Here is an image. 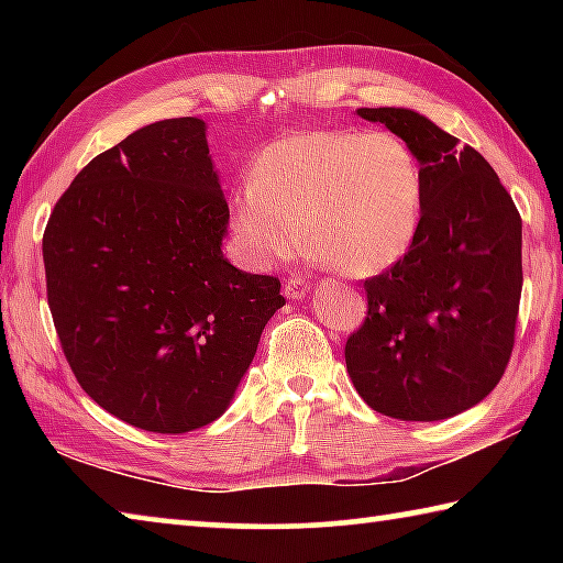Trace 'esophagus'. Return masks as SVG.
<instances>
[{
  "instance_id": "34e87169",
  "label": "esophagus",
  "mask_w": 563,
  "mask_h": 563,
  "mask_svg": "<svg viewBox=\"0 0 563 563\" xmlns=\"http://www.w3.org/2000/svg\"><path fill=\"white\" fill-rule=\"evenodd\" d=\"M310 290V283L302 278V275H290L288 280L283 285V292L285 298H292V300H302L305 292Z\"/></svg>"
}]
</instances>
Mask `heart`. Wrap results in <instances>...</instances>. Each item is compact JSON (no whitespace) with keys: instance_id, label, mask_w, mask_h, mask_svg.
Returning <instances> with one entry per match:
<instances>
[{"instance_id":"1","label":"heart","mask_w":563,"mask_h":563,"mask_svg":"<svg viewBox=\"0 0 563 563\" xmlns=\"http://www.w3.org/2000/svg\"><path fill=\"white\" fill-rule=\"evenodd\" d=\"M228 211L253 268L295 258L308 233L332 268L367 278L393 268L415 243L422 174L395 133L300 131L261 148Z\"/></svg>"}]
</instances>
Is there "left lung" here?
<instances>
[{
    "instance_id": "1",
    "label": "left lung",
    "mask_w": 563,
    "mask_h": 563,
    "mask_svg": "<svg viewBox=\"0 0 563 563\" xmlns=\"http://www.w3.org/2000/svg\"><path fill=\"white\" fill-rule=\"evenodd\" d=\"M405 141L422 174L415 243L365 280L367 318L345 345L379 415L434 422L487 397L507 369L521 298V216L472 146L412 109H357Z\"/></svg>"
}]
</instances>
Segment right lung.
I'll use <instances>...</instances> for the list:
<instances>
[{
    "mask_svg": "<svg viewBox=\"0 0 563 563\" xmlns=\"http://www.w3.org/2000/svg\"><path fill=\"white\" fill-rule=\"evenodd\" d=\"M228 216L206 123L184 117L99 154L46 223L66 362L93 402L139 430L184 434L221 417L285 305L278 278L223 258Z\"/></svg>",
    "mask_w": 563,
    "mask_h": 563,
    "instance_id": "add662e5",
    "label": "right lung"
}]
</instances>
